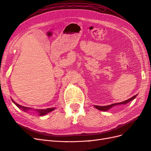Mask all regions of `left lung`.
<instances>
[{
  "mask_svg": "<svg viewBox=\"0 0 151 151\" xmlns=\"http://www.w3.org/2000/svg\"><path fill=\"white\" fill-rule=\"evenodd\" d=\"M137 96V95H136ZM136 96H134L133 97H132L131 98L126 100V101H124L123 102H120V103H114V104H111L110 105H107V106H96V105H94V107L99 109V110L101 111H108V109H109L110 108H111L112 107H113L114 106H116V105H119V104H125L127 103H128L129 102L131 101L132 100H133L135 98Z\"/></svg>",
  "mask_w": 151,
  "mask_h": 151,
  "instance_id": "obj_1",
  "label": "left lung"
}]
</instances>
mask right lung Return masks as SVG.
Listing matches in <instances>:
<instances>
[{"label": "right lung", "mask_w": 151, "mask_h": 151, "mask_svg": "<svg viewBox=\"0 0 151 151\" xmlns=\"http://www.w3.org/2000/svg\"><path fill=\"white\" fill-rule=\"evenodd\" d=\"M12 102L14 103L16 106L19 108L21 109H22V110H24L25 111H27L28 110H30V109H32V108H28V107H25V106H21V105H19L17 103H16L14 101H13V100L12 99ZM54 109H55V108H47V109H35V111H36V112H38L39 115L40 116H43L45 115H46V114L48 113L49 112H51L53 110H54Z\"/></svg>", "instance_id": "right-lung-1"}]
</instances>
